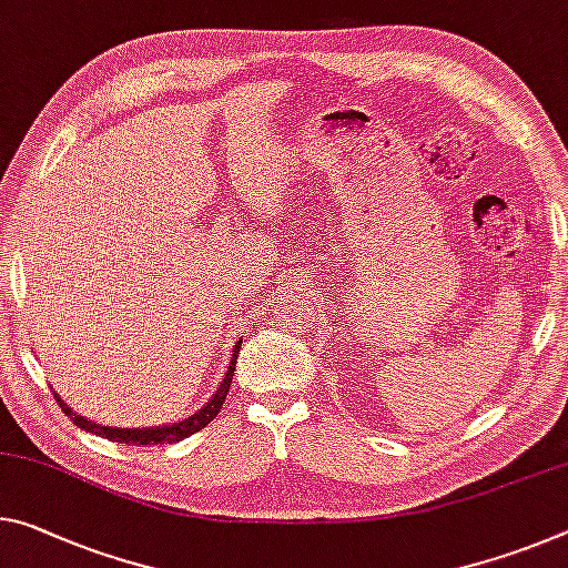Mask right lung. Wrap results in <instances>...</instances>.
<instances>
[{"label": "right lung", "instance_id": "right-lung-1", "mask_svg": "<svg viewBox=\"0 0 568 568\" xmlns=\"http://www.w3.org/2000/svg\"><path fill=\"white\" fill-rule=\"evenodd\" d=\"M240 346H242V341H237V344H235V351H232V356H230V366H227V372H224V379L220 382L217 392L212 394L210 402H206L202 409L189 414V417L179 419V422H169V425H156V427H108V425H98V422L88 419V417H80V414L70 409V404H65V399H60V394H55V397H58V404L62 407V412H65L80 429L93 432V435H98V437L113 439V443H123V445L179 443V439L194 435V432H200L202 427L210 425L214 417H217V412L222 409V404H224V397H227V392H230L232 376H235Z\"/></svg>", "mask_w": 568, "mask_h": 568}]
</instances>
